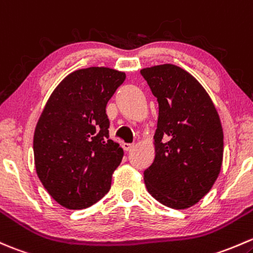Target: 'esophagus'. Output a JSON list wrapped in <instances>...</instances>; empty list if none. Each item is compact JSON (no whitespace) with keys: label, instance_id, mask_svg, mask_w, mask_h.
Returning a JSON list of instances; mask_svg holds the SVG:
<instances>
[{"label":"esophagus","instance_id":"esophagus-1","mask_svg":"<svg viewBox=\"0 0 253 253\" xmlns=\"http://www.w3.org/2000/svg\"><path fill=\"white\" fill-rule=\"evenodd\" d=\"M133 147H134L133 143H124V144H122V148H124V150H126V151L131 150Z\"/></svg>","mask_w":253,"mask_h":253}]
</instances>
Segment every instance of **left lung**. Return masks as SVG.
Listing matches in <instances>:
<instances>
[{"label":"left lung","instance_id":"obj_1","mask_svg":"<svg viewBox=\"0 0 253 253\" xmlns=\"http://www.w3.org/2000/svg\"><path fill=\"white\" fill-rule=\"evenodd\" d=\"M159 103L155 160L144 171L154 199L175 210L201 200L214 184L223 161V128L209 93L173 64L140 70Z\"/></svg>","mask_w":253,"mask_h":253}]
</instances>
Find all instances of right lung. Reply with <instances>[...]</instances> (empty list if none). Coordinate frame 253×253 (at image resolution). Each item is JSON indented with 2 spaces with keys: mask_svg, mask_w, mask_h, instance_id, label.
<instances>
[{
  "mask_svg": "<svg viewBox=\"0 0 253 253\" xmlns=\"http://www.w3.org/2000/svg\"><path fill=\"white\" fill-rule=\"evenodd\" d=\"M125 79L104 66L74 71L55 87L37 121L36 173L65 209H86L110 189L124 150L109 139L105 108Z\"/></svg>",
  "mask_w": 253,
  "mask_h": 253,
  "instance_id": "1",
  "label": "right lung"
}]
</instances>
